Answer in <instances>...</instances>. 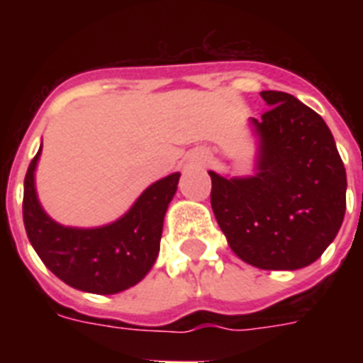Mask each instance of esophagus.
Listing matches in <instances>:
<instances>
[{"label":"esophagus","instance_id":"esophagus-1","mask_svg":"<svg viewBox=\"0 0 363 363\" xmlns=\"http://www.w3.org/2000/svg\"><path fill=\"white\" fill-rule=\"evenodd\" d=\"M188 160H190V162L196 165H205L211 160V150L205 147L194 148L192 152L188 154Z\"/></svg>","mask_w":363,"mask_h":363}]
</instances>
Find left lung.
I'll list each match as a JSON object with an SVG mask.
<instances>
[{
	"mask_svg": "<svg viewBox=\"0 0 363 363\" xmlns=\"http://www.w3.org/2000/svg\"><path fill=\"white\" fill-rule=\"evenodd\" d=\"M269 109L254 118L258 173L211 171V207L228 245L259 269H299L320 258L347 209V171L320 115L286 92H259Z\"/></svg>",
	"mask_w": 363,
	"mask_h": 363,
	"instance_id": "8db88e82",
	"label": "left lung"
}]
</instances>
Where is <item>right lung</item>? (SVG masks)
<instances>
[{
	"mask_svg": "<svg viewBox=\"0 0 363 363\" xmlns=\"http://www.w3.org/2000/svg\"><path fill=\"white\" fill-rule=\"evenodd\" d=\"M39 154L41 148L26 173L22 215L28 239L43 264L82 292L116 294L137 284L156 262L165 211L181 175L173 173L154 182L121 220L109 226L64 228L50 220L37 201L33 171Z\"/></svg>",
	"mask_w": 363,
	"mask_h": 363,
	"instance_id": "right-lung-1",
	"label": "right lung"
}]
</instances>
